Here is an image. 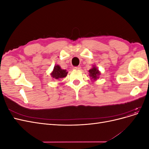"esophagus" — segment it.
<instances>
[{
  "instance_id": "obj_1",
  "label": "esophagus",
  "mask_w": 149,
  "mask_h": 149,
  "mask_svg": "<svg viewBox=\"0 0 149 149\" xmlns=\"http://www.w3.org/2000/svg\"><path fill=\"white\" fill-rule=\"evenodd\" d=\"M73 69L75 70H81V67L80 66H76V67H74Z\"/></svg>"
}]
</instances>
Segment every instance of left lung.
Segmentation results:
<instances>
[{
    "label": "left lung",
    "mask_w": 149,
    "mask_h": 149,
    "mask_svg": "<svg viewBox=\"0 0 149 149\" xmlns=\"http://www.w3.org/2000/svg\"><path fill=\"white\" fill-rule=\"evenodd\" d=\"M89 76L91 78V81H96L98 78H100V76L101 75V72L97 69V68L95 65H93L92 68L88 71Z\"/></svg>",
    "instance_id": "1"
}]
</instances>
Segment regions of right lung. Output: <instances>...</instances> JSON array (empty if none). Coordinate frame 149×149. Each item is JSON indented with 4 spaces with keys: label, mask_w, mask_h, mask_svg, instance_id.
<instances>
[{
    "label": "right lung",
    "mask_w": 149,
    "mask_h": 149,
    "mask_svg": "<svg viewBox=\"0 0 149 149\" xmlns=\"http://www.w3.org/2000/svg\"><path fill=\"white\" fill-rule=\"evenodd\" d=\"M68 71L66 70L62 69L61 66L58 65H55L54 68L50 73L51 76L55 79H60L64 78L67 76Z\"/></svg>",
    "instance_id": "1"
}]
</instances>
